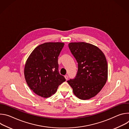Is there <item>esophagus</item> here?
<instances>
[{
    "instance_id": "esophagus-1",
    "label": "esophagus",
    "mask_w": 129,
    "mask_h": 129,
    "mask_svg": "<svg viewBox=\"0 0 129 129\" xmlns=\"http://www.w3.org/2000/svg\"><path fill=\"white\" fill-rule=\"evenodd\" d=\"M64 77H65V78L66 79V80H67L68 79V76L67 75H65Z\"/></svg>"
}]
</instances>
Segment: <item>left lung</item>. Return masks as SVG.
<instances>
[{
    "label": "left lung",
    "mask_w": 129,
    "mask_h": 129,
    "mask_svg": "<svg viewBox=\"0 0 129 129\" xmlns=\"http://www.w3.org/2000/svg\"><path fill=\"white\" fill-rule=\"evenodd\" d=\"M68 47L78 67L75 79L67 82L77 97L83 100L90 99L99 92L107 80L106 57L98 47L86 42H71Z\"/></svg>",
    "instance_id": "left-lung-1"
}]
</instances>
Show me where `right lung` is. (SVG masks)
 <instances>
[{"label": "right lung", "mask_w": 129, "mask_h": 129, "mask_svg": "<svg viewBox=\"0 0 129 129\" xmlns=\"http://www.w3.org/2000/svg\"><path fill=\"white\" fill-rule=\"evenodd\" d=\"M64 43L47 42L39 45L31 53L24 67L26 82L34 92L41 97L54 94L66 81L59 72L58 57Z\"/></svg>", "instance_id": "add662e5"}]
</instances>
